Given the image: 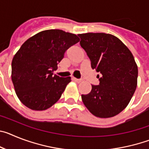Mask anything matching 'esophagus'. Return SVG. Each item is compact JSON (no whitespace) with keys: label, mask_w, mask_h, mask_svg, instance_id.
Returning a JSON list of instances; mask_svg holds the SVG:
<instances>
[{"label":"esophagus","mask_w":149,"mask_h":149,"mask_svg":"<svg viewBox=\"0 0 149 149\" xmlns=\"http://www.w3.org/2000/svg\"><path fill=\"white\" fill-rule=\"evenodd\" d=\"M72 80H74V81L77 83H81V81H82V80H81V79H77V78H75V77H72Z\"/></svg>","instance_id":"1"}]
</instances>
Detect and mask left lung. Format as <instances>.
Listing matches in <instances>:
<instances>
[{
	"instance_id": "8db88e82",
	"label": "left lung",
	"mask_w": 149,
	"mask_h": 149,
	"mask_svg": "<svg viewBox=\"0 0 149 149\" xmlns=\"http://www.w3.org/2000/svg\"><path fill=\"white\" fill-rule=\"evenodd\" d=\"M80 44L101 74L99 85H92L82 101L91 113L99 118L118 115L131 101L137 86L138 68L131 51L119 39L104 33L79 34Z\"/></svg>"
}]
</instances>
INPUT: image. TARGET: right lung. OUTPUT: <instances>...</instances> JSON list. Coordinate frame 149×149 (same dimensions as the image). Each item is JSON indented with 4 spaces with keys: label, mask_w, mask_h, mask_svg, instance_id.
<instances>
[{
    "label": "right lung",
    "mask_w": 149,
    "mask_h": 149,
    "mask_svg": "<svg viewBox=\"0 0 149 149\" xmlns=\"http://www.w3.org/2000/svg\"><path fill=\"white\" fill-rule=\"evenodd\" d=\"M80 39L61 30L41 31L21 46L12 61V81L22 103L45 110L58 101L71 77L54 75L65 52Z\"/></svg>",
    "instance_id": "obj_1"
}]
</instances>
